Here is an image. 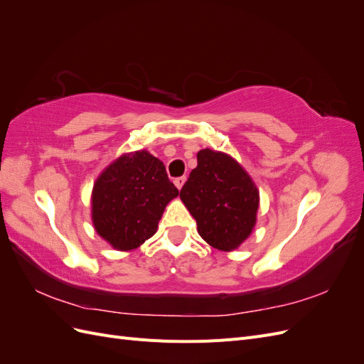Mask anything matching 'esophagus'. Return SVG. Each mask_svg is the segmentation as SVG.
Wrapping results in <instances>:
<instances>
[{
	"label": "esophagus",
	"mask_w": 364,
	"mask_h": 364,
	"mask_svg": "<svg viewBox=\"0 0 364 364\" xmlns=\"http://www.w3.org/2000/svg\"><path fill=\"white\" fill-rule=\"evenodd\" d=\"M185 181H186V178H185V176H181V178H176V179H174V185H176V186H178V188L181 190V188H182V186H183V183H185Z\"/></svg>",
	"instance_id": "34e87169"
}]
</instances>
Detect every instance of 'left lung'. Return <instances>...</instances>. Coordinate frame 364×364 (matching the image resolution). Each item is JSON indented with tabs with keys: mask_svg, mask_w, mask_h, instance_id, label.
Wrapping results in <instances>:
<instances>
[{
	"mask_svg": "<svg viewBox=\"0 0 364 364\" xmlns=\"http://www.w3.org/2000/svg\"><path fill=\"white\" fill-rule=\"evenodd\" d=\"M181 199L209 246L230 252L257 223L259 193L250 176L226 153L203 149L197 167L181 190Z\"/></svg>",
	"mask_w": 364,
	"mask_h": 364,
	"instance_id": "left-lung-1",
	"label": "left lung"
}]
</instances>
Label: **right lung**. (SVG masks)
<instances>
[{"label": "right lung", "instance_id": "right-lung-1", "mask_svg": "<svg viewBox=\"0 0 364 364\" xmlns=\"http://www.w3.org/2000/svg\"><path fill=\"white\" fill-rule=\"evenodd\" d=\"M178 196L158 158L147 150L127 153L94 183V228L114 249L134 250L155 235L165 206Z\"/></svg>", "mask_w": 364, "mask_h": 364}]
</instances>
